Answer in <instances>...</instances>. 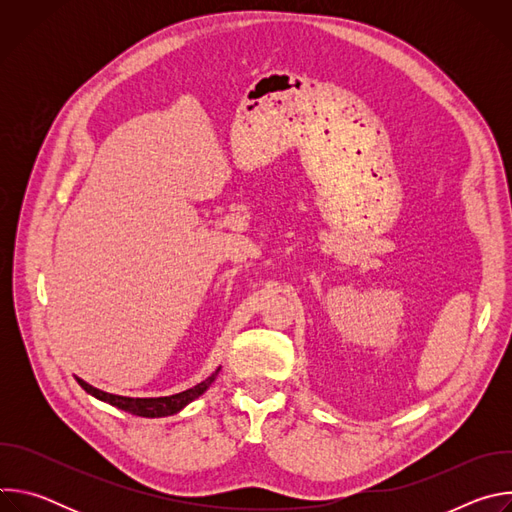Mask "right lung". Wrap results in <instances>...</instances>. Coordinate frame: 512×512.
I'll return each instance as SVG.
<instances>
[{
	"label": "right lung",
	"mask_w": 512,
	"mask_h": 512,
	"mask_svg": "<svg viewBox=\"0 0 512 512\" xmlns=\"http://www.w3.org/2000/svg\"><path fill=\"white\" fill-rule=\"evenodd\" d=\"M218 371L216 369L206 381L198 383L196 387L188 389V391H182V393H176V395H170V397H152V399H133V397H121V395H111V393H105V391H99L95 389L93 385L85 383L83 379H77L79 385L93 397H97L99 401H105L121 411H127V413H133V415H139V417H166V415H174L178 413L180 409H184L188 403H192L196 397H200L210 385L212 381L216 379Z\"/></svg>",
	"instance_id": "obj_1"
}]
</instances>
